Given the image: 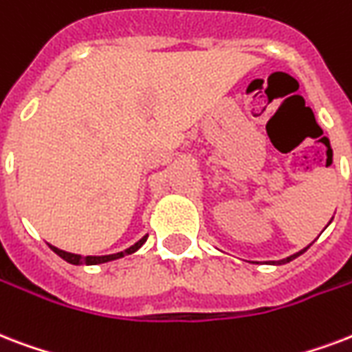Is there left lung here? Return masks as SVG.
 Masks as SVG:
<instances>
[{
	"mask_svg": "<svg viewBox=\"0 0 352 352\" xmlns=\"http://www.w3.org/2000/svg\"><path fill=\"white\" fill-rule=\"evenodd\" d=\"M308 248H305L302 249V251H299V253H295V254H292V256H288V258H284V260H280V262H277V264H286V262H289V260H294V258H297V256H299V254H302L305 253V251H307ZM273 264H275V262H273Z\"/></svg>",
	"mask_w": 352,
	"mask_h": 352,
	"instance_id": "left-lung-1",
	"label": "left lung"
}]
</instances>
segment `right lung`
I'll return each instance as SVG.
<instances>
[{
  "label": "right lung",
  "instance_id": "1",
  "mask_svg": "<svg viewBox=\"0 0 352 352\" xmlns=\"http://www.w3.org/2000/svg\"><path fill=\"white\" fill-rule=\"evenodd\" d=\"M147 236H144L140 241H136L133 248L125 249V251H122V253H116V254H107V256H80V254H74V253H66V251H63V249H57L51 245V249L55 251V253L60 256V258H64L66 262H69V264H87V265H94V264H103V262H111V260H116V258H122V256H125V254H133L134 251H138V249L146 243Z\"/></svg>",
  "mask_w": 352,
  "mask_h": 352
}]
</instances>
